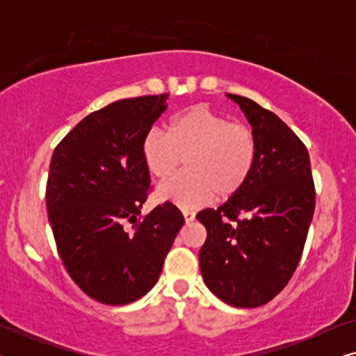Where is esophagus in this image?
<instances>
[{
  "label": "esophagus",
  "instance_id": "esophagus-1",
  "mask_svg": "<svg viewBox=\"0 0 356 356\" xmlns=\"http://www.w3.org/2000/svg\"><path fill=\"white\" fill-rule=\"evenodd\" d=\"M183 217H184V220H186V222H193L194 218H196V212L188 211V209H184V211H183Z\"/></svg>",
  "mask_w": 356,
  "mask_h": 356
}]
</instances>
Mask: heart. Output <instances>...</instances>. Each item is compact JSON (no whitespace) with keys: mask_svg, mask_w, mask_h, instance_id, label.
<instances>
[{"mask_svg":"<svg viewBox=\"0 0 356 356\" xmlns=\"http://www.w3.org/2000/svg\"><path fill=\"white\" fill-rule=\"evenodd\" d=\"M140 155L159 179L168 178L184 159L188 170L165 181L159 197L179 207H199L216 196H236L246 186L256 165L257 139L246 124L230 123L223 115L196 105L175 115L167 133L147 131Z\"/></svg>","mask_w":356,"mask_h":356,"instance_id":"b5f03b06","label":"heart"}]
</instances>
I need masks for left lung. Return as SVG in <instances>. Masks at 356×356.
Segmentation results:
<instances>
[{
  "mask_svg": "<svg viewBox=\"0 0 356 356\" xmlns=\"http://www.w3.org/2000/svg\"><path fill=\"white\" fill-rule=\"evenodd\" d=\"M228 97L252 126L257 159L236 196L196 216L207 230L199 266L217 298L236 308H257L275 298L298 267L316 191L308 149L298 136L251 99Z\"/></svg>",
  "mask_w": 356,
  "mask_h": 356,
  "instance_id": "left-lung-1",
  "label": "left lung"
}]
</instances>
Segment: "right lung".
<instances>
[{
    "instance_id": "1",
    "label": "right lung",
    "mask_w": 356,
    "mask_h": 356,
    "mask_svg": "<svg viewBox=\"0 0 356 356\" xmlns=\"http://www.w3.org/2000/svg\"><path fill=\"white\" fill-rule=\"evenodd\" d=\"M167 99L113 102L77 123L51 155L45 197L58 254L77 286L104 305L133 303L157 284L184 223L172 202L139 216L152 189L140 145Z\"/></svg>"
}]
</instances>
